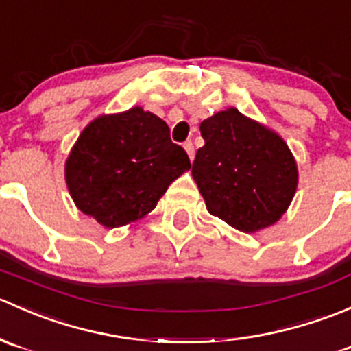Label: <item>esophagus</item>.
Listing matches in <instances>:
<instances>
[{
  "label": "esophagus",
  "mask_w": 351,
  "mask_h": 351,
  "mask_svg": "<svg viewBox=\"0 0 351 351\" xmlns=\"http://www.w3.org/2000/svg\"><path fill=\"white\" fill-rule=\"evenodd\" d=\"M183 147H185V151H186V154H189V158L193 159V156H195V147H193L192 141H186V143L183 144Z\"/></svg>",
  "instance_id": "obj_1"
}]
</instances>
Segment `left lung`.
I'll list each match as a JSON object with an SVG mask.
<instances>
[{"instance_id":"8db88e82","label":"left lung","mask_w":351,"mask_h":351,"mask_svg":"<svg viewBox=\"0 0 351 351\" xmlns=\"http://www.w3.org/2000/svg\"><path fill=\"white\" fill-rule=\"evenodd\" d=\"M205 144L192 175L207 210L243 232L282 217L297 189V166L282 137L236 108L200 123Z\"/></svg>"}]
</instances>
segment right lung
Here are the masks:
<instances>
[{"label":"right lung","instance_id":"1","mask_svg":"<svg viewBox=\"0 0 351 351\" xmlns=\"http://www.w3.org/2000/svg\"><path fill=\"white\" fill-rule=\"evenodd\" d=\"M169 127L136 107L91 122L66 162V182L77 208L105 228L151 212L169 185L190 168Z\"/></svg>","mask_w":351,"mask_h":351}]
</instances>
